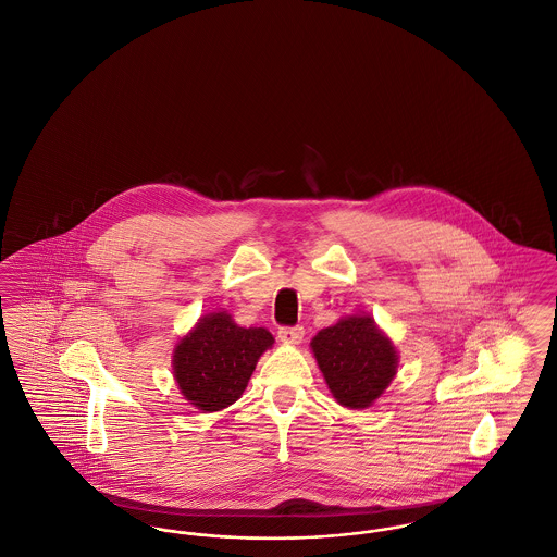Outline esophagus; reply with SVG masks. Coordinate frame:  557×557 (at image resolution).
Returning <instances> with one entry per match:
<instances>
[{"label":"esophagus","instance_id":"obj_1","mask_svg":"<svg viewBox=\"0 0 557 557\" xmlns=\"http://www.w3.org/2000/svg\"><path fill=\"white\" fill-rule=\"evenodd\" d=\"M302 335H305V330H302L300 325L280 327V330H277V337H280L282 342H286V344H298V342L302 339Z\"/></svg>","mask_w":557,"mask_h":557}]
</instances>
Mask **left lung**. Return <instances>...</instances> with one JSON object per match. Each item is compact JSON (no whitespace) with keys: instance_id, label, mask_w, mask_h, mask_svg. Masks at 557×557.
<instances>
[{"instance_id":"8db88e82","label":"left lung","mask_w":557,"mask_h":557,"mask_svg":"<svg viewBox=\"0 0 557 557\" xmlns=\"http://www.w3.org/2000/svg\"><path fill=\"white\" fill-rule=\"evenodd\" d=\"M311 348L335 400L346 408L371 406L398 371L396 346L369 314L339 319L312 337Z\"/></svg>"}]
</instances>
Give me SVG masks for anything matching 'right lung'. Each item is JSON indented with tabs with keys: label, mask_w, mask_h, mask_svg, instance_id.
Segmentation results:
<instances>
[{
	"label": "right lung",
	"mask_w": 557,
	"mask_h": 557,
	"mask_svg": "<svg viewBox=\"0 0 557 557\" xmlns=\"http://www.w3.org/2000/svg\"><path fill=\"white\" fill-rule=\"evenodd\" d=\"M273 346L265 327H240L225 311L200 317L174 350L180 392L202 412H218L238 400L261 355Z\"/></svg>",
	"instance_id": "add662e5"
}]
</instances>
